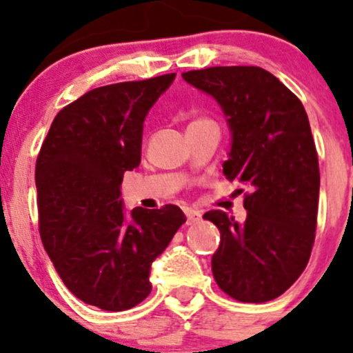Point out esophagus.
I'll list each match as a JSON object with an SVG mask.
<instances>
[{"mask_svg":"<svg viewBox=\"0 0 353 353\" xmlns=\"http://www.w3.org/2000/svg\"><path fill=\"white\" fill-rule=\"evenodd\" d=\"M184 213H186L188 216V223H196L201 220V212H198V210H193V208H186L184 210Z\"/></svg>","mask_w":353,"mask_h":353,"instance_id":"obj_1","label":"esophagus"}]
</instances>
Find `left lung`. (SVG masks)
I'll return each instance as SVG.
<instances>
[{
  "mask_svg": "<svg viewBox=\"0 0 353 353\" xmlns=\"http://www.w3.org/2000/svg\"><path fill=\"white\" fill-rule=\"evenodd\" d=\"M183 78L220 105L230 130L223 174L251 186L243 223L222 210L203 215L220 230L215 282L236 301H272L301 276L314 243L319 165L307 114L263 68L215 66Z\"/></svg>",
  "mask_w": 353,
  "mask_h": 353,
  "instance_id": "left-lung-1",
  "label": "left lung"
}]
</instances>
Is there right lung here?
I'll list each match as a JSON object with an SVG mask.
<instances>
[{"instance_id":"add662e5","label":"right lung","mask_w":353,"mask_h":353,"mask_svg":"<svg viewBox=\"0 0 353 353\" xmlns=\"http://www.w3.org/2000/svg\"><path fill=\"white\" fill-rule=\"evenodd\" d=\"M176 73L87 92L52 121L35 165L41 237L73 295L126 311L152 290V263L186 222L176 205L124 210L121 183L140 165L148 110Z\"/></svg>"}]
</instances>
